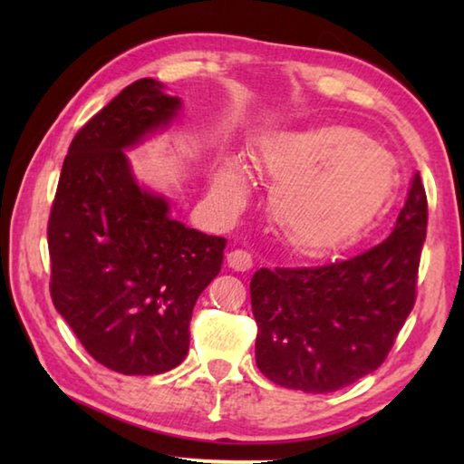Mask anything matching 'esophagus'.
<instances>
[{
  "mask_svg": "<svg viewBox=\"0 0 464 464\" xmlns=\"http://www.w3.org/2000/svg\"><path fill=\"white\" fill-rule=\"evenodd\" d=\"M227 266L233 270L237 272H247L251 270V266H254V262H251V256L247 254V251L243 249H233L227 254Z\"/></svg>",
  "mask_w": 464,
  "mask_h": 464,
  "instance_id": "1",
  "label": "esophagus"
}]
</instances>
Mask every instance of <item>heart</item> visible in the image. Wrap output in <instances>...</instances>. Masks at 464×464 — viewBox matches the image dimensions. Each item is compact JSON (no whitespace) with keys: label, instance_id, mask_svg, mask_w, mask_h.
<instances>
[{"label":"heart","instance_id":"1","mask_svg":"<svg viewBox=\"0 0 464 464\" xmlns=\"http://www.w3.org/2000/svg\"><path fill=\"white\" fill-rule=\"evenodd\" d=\"M254 166L274 184L270 221L278 237L307 256L356 241L387 208L399 182L387 149L340 124L270 132L256 147ZM249 190V168L229 157L215 179L217 196L237 210Z\"/></svg>","mask_w":464,"mask_h":464}]
</instances>
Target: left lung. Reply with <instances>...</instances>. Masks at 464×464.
<instances>
[{"instance_id":"obj_1","label":"left lung","mask_w":464,"mask_h":464,"mask_svg":"<svg viewBox=\"0 0 464 464\" xmlns=\"http://www.w3.org/2000/svg\"><path fill=\"white\" fill-rule=\"evenodd\" d=\"M428 227L418 171L389 237L321 268H262L249 285L256 364L286 389L334 392L374 372L415 303Z\"/></svg>"}]
</instances>
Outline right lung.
<instances>
[{
  "instance_id": "obj_1",
  "label": "right lung",
  "mask_w": 464,
  "mask_h": 464,
  "mask_svg": "<svg viewBox=\"0 0 464 464\" xmlns=\"http://www.w3.org/2000/svg\"><path fill=\"white\" fill-rule=\"evenodd\" d=\"M182 100L139 80L85 122L63 161L49 218L51 296L88 354L121 374L168 372L188 354L192 309L225 237L169 217L124 151L171 127Z\"/></svg>"
}]
</instances>
